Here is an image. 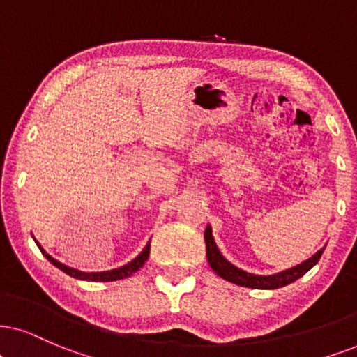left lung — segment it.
Wrapping results in <instances>:
<instances>
[{"instance_id": "1", "label": "left lung", "mask_w": 357, "mask_h": 357, "mask_svg": "<svg viewBox=\"0 0 357 357\" xmlns=\"http://www.w3.org/2000/svg\"><path fill=\"white\" fill-rule=\"evenodd\" d=\"M204 241H206V255H207V261H209L211 268L214 270L219 277H222L227 282L236 283V285L241 287H247V288H259V290H273V288H280L290 285V283L298 280L300 277L308 272L310 268H313L314 265L318 264L319 259H321L323 250H318L311 259L305 260L303 264L296 265V267L283 270V272L275 273V275H254V273H247L243 270L237 268L236 265H232L231 261L225 260L222 254H220L218 245H215L214 237H212V231L211 225H207L206 232H204Z\"/></svg>"}]
</instances>
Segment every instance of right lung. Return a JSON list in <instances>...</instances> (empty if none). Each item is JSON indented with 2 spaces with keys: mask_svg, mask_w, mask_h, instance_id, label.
<instances>
[{
  "mask_svg": "<svg viewBox=\"0 0 357 357\" xmlns=\"http://www.w3.org/2000/svg\"><path fill=\"white\" fill-rule=\"evenodd\" d=\"M36 243H38V242H36ZM38 247H39V250L43 252V255L46 257L49 261H51L54 267L62 270V272L70 275V277L79 278V280H87V282H114V280H121V278H126V277H132L135 272H138V270L142 268L143 265H145L148 257H150V242H148L142 254H139L135 260L128 261V264L123 265V267L114 268V270H107V272H90L89 273V272H80V270H77V268L67 267V265L61 264V261H57L56 259H52V257L49 255L47 252L39 245V243H38Z\"/></svg>",
  "mask_w": 357,
  "mask_h": 357,
  "instance_id": "add662e5",
  "label": "right lung"
}]
</instances>
